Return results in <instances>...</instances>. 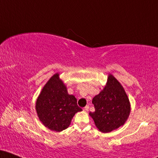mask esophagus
Returning a JSON list of instances; mask_svg holds the SVG:
<instances>
[{
	"label": "esophagus",
	"mask_w": 158,
	"mask_h": 158,
	"mask_svg": "<svg viewBox=\"0 0 158 158\" xmlns=\"http://www.w3.org/2000/svg\"><path fill=\"white\" fill-rule=\"evenodd\" d=\"M88 109H89V106H86L84 108V110H85V111H86V112L88 111Z\"/></svg>",
	"instance_id": "obj_1"
}]
</instances>
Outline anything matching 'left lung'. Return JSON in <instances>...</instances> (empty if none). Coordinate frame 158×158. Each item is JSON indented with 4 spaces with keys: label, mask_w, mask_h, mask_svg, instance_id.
<instances>
[{
    "label": "left lung",
    "mask_w": 158,
    "mask_h": 158,
    "mask_svg": "<svg viewBox=\"0 0 158 158\" xmlns=\"http://www.w3.org/2000/svg\"><path fill=\"white\" fill-rule=\"evenodd\" d=\"M92 103L95 111L89 115L96 126L102 133H108L123 126L131 111L129 99L123 87L111 74L108 77L106 85Z\"/></svg>",
    "instance_id": "left-lung-1"
}]
</instances>
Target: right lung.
Segmentation results:
<instances>
[{
    "mask_svg": "<svg viewBox=\"0 0 158 158\" xmlns=\"http://www.w3.org/2000/svg\"><path fill=\"white\" fill-rule=\"evenodd\" d=\"M56 73L49 79L36 101L35 109L42 124L57 132L70 126L76 113L81 111L73 95L68 93L66 86Z\"/></svg>",
    "mask_w": 158,
    "mask_h": 158,
    "instance_id": "1",
    "label": "right lung"
}]
</instances>
